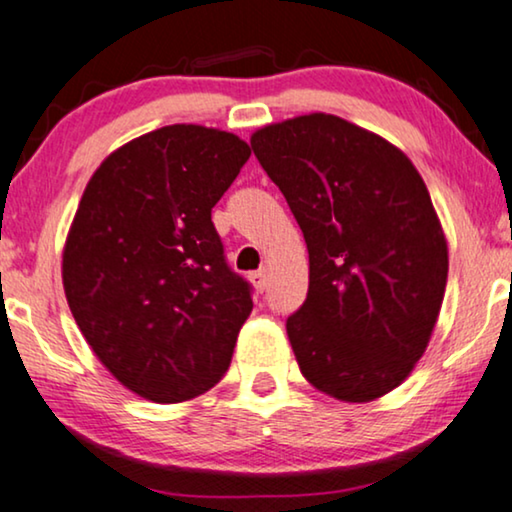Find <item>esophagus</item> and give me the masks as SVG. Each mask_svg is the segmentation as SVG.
<instances>
[{
	"instance_id": "1",
	"label": "esophagus",
	"mask_w": 512,
	"mask_h": 512,
	"mask_svg": "<svg viewBox=\"0 0 512 512\" xmlns=\"http://www.w3.org/2000/svg\"><path fill=\"white\" fill-rule=\"evenodd\" d=\"M249 279H251V284L256 286V291H265V289H268V270L251 272Z\"/></svg>"
}]
</instances>
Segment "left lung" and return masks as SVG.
<instances>
[{
  "label": "left lung",
  "mask_w": 512,
  "mask_h": 512,
  "mask_svg": "<svg viewBox=\"0 0 512 512\" xmlns=\"http://www.w3.org/2000/svg\"><path fill=\"white\" fill-rule=\"evenodd\" d=\"M303 230L310 289L286 319L300 373L347 403L412 373L447 284V240L417 167L375 132L307 114L251 135Z\"/></svg>",
  "instance_id": "left-lung-1"
}]
</instances>
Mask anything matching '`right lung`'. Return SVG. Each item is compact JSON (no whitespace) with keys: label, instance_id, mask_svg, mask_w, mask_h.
Returning a JSON list of instances; mask_svg holds the SVG:
<instances>
[{"label":"right lung","instance_id":"1","mask_svg":"<svg viewBox=\"0 0 512 512\" xmlns=\"http://www.w3.org/2000/svg\"><path fill=\"white\" fill-rule=\"evenodd\" d=\"M249 156L233 132L165 125L104 158L76 209L69 310L104 368L153 403L212 389L254 307L212 223Z\"/></svg>","mask_w":512,"mask_h":512}]
</instances>
